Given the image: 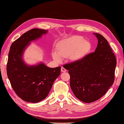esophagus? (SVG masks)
Listing matches in <instances>:
<instances>
[{"instance_id": "obj_1", "label": "esophagus", "mask_w": 124, "mask_h": 124, "mask_svg": "<svg viewBox=\"0 0 124 124\" xmlns=\"http://www.w3.org/2000/svg\"><path fill=\"white\" fill-rule=\"evenodd\" d=\"M66 71H67V70L65 69V68H64V67H61V72H65Z\"/></svg>"}]
</instances>
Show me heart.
I'll return each mask as SVG.
<instances>
[{"label": "heart", "mask_w": 124, "mask_h": 124, "mask_svg": "<svg viewBox=\"0 0 124 124\" xmlns=\"http://www.w3.org/2000/svg\"><path fill=\"white\" fill-rule=\"evenodd\" d=\"M92 45L89 41L80 36H74L60 41L57 46V52H52L53 58L58 62L62 58L68 57L70 61L81 60L89 54Z\"/></svg>", "instance_id": "b5f03b06"}]
</instances>
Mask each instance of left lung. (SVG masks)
Wrapping results in <instances>:
<instances>
[{"label":"left lung","instance_id":"obj_1","mask_svg":"<svg viewBox=\"0 0 124 124\" xmlns=\"http://www.w3.org/2000/svg\"><path fill=\"white\" fill-rule=\"evenodd\" d=\"M98 39L95 52L81 60L63 65L70 75V86L74 95L84 103L99 99L114 81L116 60L108 41L102 35Z\"/></svg>","mask_w":124,"mask_h":124}]
</instances>
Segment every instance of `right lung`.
Instances as JSON below:
<instances>
[{
	"label": "right lung",
	"mask_w": 124,
	"mask_h": 124,
	"mask_svg": "<svg viewBox=\"0 0 124 124\" xmlns=\"http://www.w3.org/2000/svg\"><path fill=\"white\" fill-rule=\"evenodd\" d=\"M48 30L32 29L15 40L10 48L7 75L13 89L23 101L38 103L47 97L53 83L61 73V67L50 68L43 62L29 65L23 60L25 51L31 42Z\"/></svg>",
	"instance_id": "obj_1"
}]
</instances>
